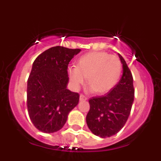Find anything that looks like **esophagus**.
I'll list each match as a JSON object with an SVG mask.
<instances>
[{
  "label": "esophagus",
  "instance_id": "1",
  "mask_svg": "<svg viewBox=\"0 0 161 161\" xmlns=\"http://www.w3.org/2000/svg\"><path fill=\"white\" fill-rule=\"evenodd\" d=\"M88 98L86 97L85 96H84L83 94H80V101H86Z\"/></svg>",
  "mask_w": 161,
  "mask_h": 161
}]
</instances>
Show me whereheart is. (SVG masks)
<instances>
[{"instance_id": "1", "label": "heart", "mask_w": 161, "mask_h": 161, "mask_svg": "<svg viewBox=\"0 0 161 161\" xmlns=\"http://www.w3.org/2000/svg\"><path fill=\"white\" fill-rule=\"evenodd\" d=\"M122 63L116 55L107 52H94L82 55L76 67H69L68 76L75 89L85 83L97 94L108 93L119 81L122 73Z\"/></svg>"}]
</instances>
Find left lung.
Segmentation results:
<instances>
[{
    "instance_id": "1",
    "label": "left lung",
    "mask_w": 161,
    "mask_h": 161,
    "mask_svg": "<svg viewBox=\"0 0 161 161\" xmlns=\"http://www.w3.org/2000/svg\"><path fill=\"white\" fill-rule=\"evenodd\" d=\"M123 76L119 83L105 96L93 97L89 100L90 109L86 116L89 130L102 138L114 136L128 119L134 102L135 89L132 74L123 56Z\"/></svg>"
}]
</instances>
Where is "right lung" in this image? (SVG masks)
I'll use <instances>...</instances> for the list:
<instances>
[{
    "label": "right lung",
    "mask_w": 161,
    "mask_h": 161,
    "mask_svg": "<svg viewBox=\"0 0 161 161\" xmlns=\"http://www.w3.org/2000/svg\"><path fill=\"white\" fill-rule=\"evenodd\" d=\"M80 49L56 46L35 59L27 81V109L34 126L44 133L60 130L80 95L67 89L68 66Z\"/></svg>",
    "instance_id": "obj_1"
}]
</instances>
